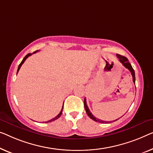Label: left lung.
Returning <instances> with one entry per match:
<instances>
[{"instance_id":"1","label":"left lung","mask_w":153,"mask_h":153,"mask_svg":"<svg viewBox=\"0 0 153 153\" xmlns=\"http://www.w3.org/2000/svg\"><path fill=\"white\" fill-rule=\"evenodd\" d=\"M117 57L119 59L120 62L126 68V69H128L130 71L131 73V75L132 76H133V81L134 84H135V71L133 69V67H132V66L130 62H128V60L126 58L125 56H121L120 54H117ZM84 108H85V110H86V112L87 113V115H88V117H89L91 119H92L93 120L95 121V122H97L99 123H103V124H108V123H111L112 122H115V121H117V120H115L114 121H110V122H107V121H103V120H101L100 119H97L95 117L93 116V115L91 112L90 111L89 109H88V107L87 106V104H86V98H84Z\"/></svg>"}]
</instances>
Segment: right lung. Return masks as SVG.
Returning a JSON list of instances; mask_svg holds the SVG:
<instances>
[{
    "mask_svg": "<svg viewBox=\"0 0 153 153\" xmlns=\"http://www.w3.org/2000/svg\"><path fill=\"white\" fill-rule=\"evenodd\" d=\"M37 51H36L35 52H33V53H36V52H37ZM31 55H32V54H31V53H28V54H27V56H26L25 57V58H23V60H22V62H20V65H19V66H18V70H17V74H18V71H19V69H20V67H21V66H22V64H23V63L25 62V60H26V59H27V58H28V57H29V56H31ZM63 104H64V103H63ZM63 105H64V104H63ZM62 110H63V106H62V110H61V111H60V113H59V114H58V115L56 116V117H55L54 118H53V119H51V120H49V121H47V122H46L47 123V122H53V121H54V120H56L57 119H58V118H59V117H60V116H61V115H62Z\"/></svg>",
    "mask_w": 153,
    "mask_h": 153,
    "instance_id": "right-lung-1",
    "label": "right lung"
}]
</instances>
